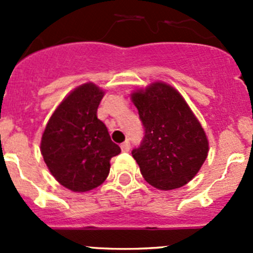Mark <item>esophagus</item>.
<instances>
[{
	"instance_id": "34e87169",
	"label": "esophagus",
	"mask_w": 253,
	"mask_h": 253,
	"mask_svg": "<svg viewBox=\"0 0 253 253\" xmlns=\"http://www.w3.org/2000/svg\"><path fill=\"white\" fill-rule=\"evenodd\" d=\"M129 149H131V144H129L128 141L122 143V144H121V150H122V152H129Z\"/></svg>"
}]
</instances>
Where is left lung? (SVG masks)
<instances>
[{
    "mask_svg": "<svg viewBox=\"0 0 253 253\" xmlns=\"http://www.w3.org/2000/svg\"><path fill=\"white\" fill-rule=\"evenodd\" d=\"M144 126V139L132 157L149 185L170 191L190 182L208 157L202 125L170 84L154 82L131 94Z\"/></svg>",
    "mask_w": 253,
    "mask_h": 253,
    "instance_id": "left-lung-1",
    "label": "left lung"
}]
</instances>
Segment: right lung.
Segmentation results:
<instances>
[{"label":"right lung","mask_w":253,"mask_h":253,"mask_svg":"<svg viewBox=\"0 0 253 253\" xmlns=\"http://www.w3.org/2000/svg\"><path fill=\"white\" fill-rule=\"evenodd\" d=\"M104 94L91 82L77 86L58 104L42 132L40 152L47 169L73 192L100 186L110 172L111 158L121 153L96 116Z\"/></svg>","instance_id":"add662e5"}]
</instances>
